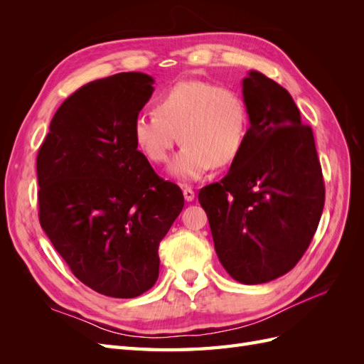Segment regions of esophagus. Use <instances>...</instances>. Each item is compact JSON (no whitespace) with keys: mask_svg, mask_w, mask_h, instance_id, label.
<instances>
[{"mask_svg":"<svg viewBox=\"0 0 364 364\" xmlns=\"http://www.w3.org/2000/svg\"><path fill=\"white\" fill-rule=\"evenodd\" d=\"M183 197H185L186 202H193L194 197H196L193 188H190V186H185V188H183Z\"/></svg>","mask_w":364,"mask_h":364,"instance_id":"34e87169","label":"esophagus"}]
</instances>
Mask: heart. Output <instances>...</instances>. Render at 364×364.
<instances>
[{"label": "heart", "instance_id": "heart-1", "mask_svg": "<svg viewBox=\"0 0 364 364\" xmlns=\"http://www.w3.org/2000/svg\"><path fill=\"white\" fill-rule=\"evenodd\" d=\"M156 114H141L134 121V138L153 164L170 159L176 142L183 144L170 173L190 182L213 167L232 164L247 136V107L243 98L225 86L185 80L165 91Z\"/></svg>", "mask_w": 364, "mask_h": 364}]
</instances>
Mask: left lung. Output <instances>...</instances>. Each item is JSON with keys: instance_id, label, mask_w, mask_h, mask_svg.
I'll return each instance as SVG.
<instances>
[{"instance_id": "8db88e82", "label": "left lung", "mask_w": 364, "mask_h": 364, "mask_svg": "<svg viewBox=\"0 0 364 364\" xmlns=\"http://www.w3.org/2000/svg\"><path fill=\"white\" fill-rule=\"evenodd\" d=\"M250 127L225 178L206 185L199 202L217 257L241 284L290 272L310 246L325 203L313 130L281 85L258 71L243 79Z\"/></svg>"}]
</instances>
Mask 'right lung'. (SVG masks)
<instances>
[{"label":"right lung","mask_w":364,"mask_h":364,"mask_svg":"<svg viewBox=\"0 0 364 364\" xmlns=\"http://www.w3.org/2000/svg\"><path fill=\"white\" fill-rule=\"evenodd\" d=\"M153 83L119 73L82 86L54 114L36 159L43 232L77 279L123 299L155 285L159 243L183 208L179 186L134 138Z\"/></svg>","instance_id":"obj_1"}]
</instances>
